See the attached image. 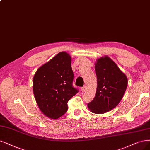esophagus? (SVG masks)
I'll list each match as a JSON object with an SVG mask.
<instances>
[{
    "instance_id": "esophagus-1",
    "label": "esophagus",
    "mask_w": 150,
    "mask_h": 150,
    "mask_svg": "<svg viewBox=\"0 0 150 150\" xmlns=\"http://www.w3.org/2000/svg\"><path fill=\"white\" fill-rule=\"evenodd\" d=\"M86 86H84V87H81V91L82 92H84L86 91Z\"/></svg>"
}]
</instances>
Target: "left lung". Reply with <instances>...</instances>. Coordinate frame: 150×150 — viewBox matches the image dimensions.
I'll list each match as a JSON object with an SVG mask.
<instances>
[{"mask_svg":"<svg viewBox=\"0 0 150 150\" xmlns=\"http://www.w3.org/2000/svg\"><path fill=\"white\" fill-rule=\"evenodd\" d=\"M95 71L97 79L96 93L87 107L92 113L102 114L119 104L126 91L128 79L108 56L96 60Z\"/></svg>","mask_w":150,"mask_h":150,"instance_id":"left-lung-1","label":"left lung"}]
</instances>
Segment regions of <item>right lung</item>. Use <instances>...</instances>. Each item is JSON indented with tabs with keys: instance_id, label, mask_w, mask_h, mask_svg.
<instances>
[{
	"instance_id": "add662e5",
	"label": "right lung",
	"mask_w": 150,
	"mask_h": 150,
	"mask_svg": "<svg viewBox=\"0 0 150 150\" xmlns=\"http://www.w3.org/2000/svg\"><path fill=\"white\" fill-rule=\"evenodd\" d=\"M71 57L61 51L36 71L33 91L37 104L43 114L57 119L68 110V102L77 93L73 87Z\"/></svg>"
}]
</instances>
